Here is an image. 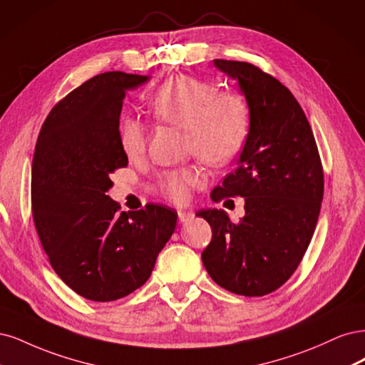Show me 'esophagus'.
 Segmentation results:
<instances>
[{
	"mask_svg": "<svg viewBox=\"0 0 365 365\" xmlns=\"http://www.w3.org/2000/svg\"><path fill=\"white\" fill-rule=\"evenodd\" d=\"M194 218V212H190V210H179V221L180 222H187Z\"/></svg>",
	"mask_w": 365,
	"mask_h": 365,
	"instance_id": "34e87169",
	"label": "esophagus"
}]
</instances>
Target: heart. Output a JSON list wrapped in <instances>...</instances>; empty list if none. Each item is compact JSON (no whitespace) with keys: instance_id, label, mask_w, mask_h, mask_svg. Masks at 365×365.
<instances>
[{"instance_id":"obj_1","label":"heart","mask_w":365,"mask_h":365,"mask_svg":"<svg viewBox=\"0 0 365 365\" xmlns=\"http://www.w3.org/2000/svg\"><path fill=\"white\" fill-rule=\"evenodd\" d=\"M148 110L160 123L185 128L191 155L210 167H225L238 158L250 128V109L242 96L220 91L217 83L195 76H174L151 93ZM120 145L128 159L145 150V125L135 118L120 124ZM203 183L197 168L167 170L158 175L155 190L173 203H185L192 187Z\"/></svg>"}]
</instances>
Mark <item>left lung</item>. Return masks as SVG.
Instances as JSON below:
<instances>
[{"instance_id": "8db88e82", "label": "left lung", "mask_w": 365, "mask_h": 365, "mask_svg": "<svg viewBox=\"0 0 365 365\" xmlns=\"http://www.w3.org/2000/svg\"><path fill=\"white\" fill-rule=\"evenodd\" d=\"M214 63L238 80L250 128L238 167L210 198L244 197L245 215L232 222L225 210H200L212 229L202 259L221 288L261 297L285 284L311 242L324 191L322 159L307 115L287 86L252 63Z\"/></svg>"}]
</instances>
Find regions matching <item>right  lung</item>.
I'll return each instance as SVG.
<instances>
[{"mask_svg": "<svg viewBox=\"0 0 365 365\" xmlns=\"http://www.w3.org/2000/svg\"><path fill=\"white\" fill-rule=\"evenodd\" d=\"M147 76L103 73L58 101L42 124L31 167V214L56 274L93 302L123 299L148 280L175 229L174 209L148 203L120 212L106 195L127 167L120 115Z\"/></svg>", "mask_w": 365, "mask_h": 365, "instance_id": "obj_1", "label": "right lung"}]
</instances>
